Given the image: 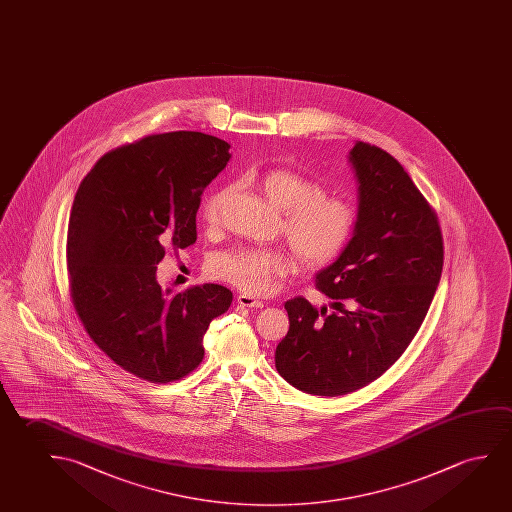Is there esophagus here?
Listing matches in <instances>:
<instances>
[{
    "label": "esophagus",
    "mask_w": 512,
    "mask_h": 512,
    "mask_svg": "<svg viewBox=\"0 0 512 512\" xmlns=\"http://www.w3.org/2000/svg\"><path fill=\"white\" fill-rule=\"evenodd\" d=\"M237 303L241 305V307L246 308H262L264 307V303L260 301V299H255L253 296H248V294H239L237 296Z\"/></svg>",
    "instance_id": "1"
}]
</instances>
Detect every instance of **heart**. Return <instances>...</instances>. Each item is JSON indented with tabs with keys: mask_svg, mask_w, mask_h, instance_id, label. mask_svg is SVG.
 <instances>
[{
	"mask_svg": "<svg viewBox=\"0 0 512 512\" xmlns=\"http://www.w3.org/2000/svg\"><path fill=\"white\" fill-rule=\"evenodd\" d=\"M259 188L280 209V232L294 257L305 268L323 266L339 255L353 234V205L337 195L324 193L319 182L289 168H273L260 175ZM230 189H220L207 198L204 220L220 221ZM292 262L284 248H239L223 253L216 262V275L246 294H266L276 280L289 273Z\"/></svg>",
	"mask_w": 512,
	"mask_h": 512,
	"instance_id": "1",
	"label": "heart"
}]
</instances>
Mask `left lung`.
I'll list each match as a JSON object with an SVG mask.
<instances>
[{
	"mask_svg": "<svg viewBox=\"0 0 512 512\" xmlns=\"http://www.w3.org/2000/svg\"><path fill=\"white\" fill-rule=\"evenodd\" d=\"M358 220L346 250L315 276L328 308L289 299V331L275 353L280 376L301 392L351 394L408 349L431 307L443 268L433 207L386 150L356 142Z\"/></svg>",
	"mask_w": 512,
	"mask_h": 512,
	"instance_id": "1",
	"label": "left lung"
}]
</instances>
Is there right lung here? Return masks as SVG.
Masks as SVG:
<instances>
[{
	"label": "right lung",
	"mask_w": 512,
	"mask_h": 512,
	"mask_svg": "<svg viewBox=\"0 0 512 512\" xmlns=\"http://www.w3.org/2000/svg\"><path fill=\"white\" fill-rule=\"evenodd\" d=\"M211 134H150L106 152L79 184L67 230L69 294L79 321L118 367L172 383L204 360L202 339L232 292L218 284L173 294L156 266L197 241L200 195L227 166Z\"/></svg>",
	"instance_id": "1"
}]
</instances>
